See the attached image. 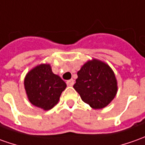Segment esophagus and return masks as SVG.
Wrapping results in <instances>:
<instances>
[{"label":"esophagus","mask_w":145,"mask_h":145,"mask_svg":"<svg viewBox=\"0 0 145 145\" xmlns=\"http://www.w3.org/2000/svg\"><path fill=\"white\" fill-rule=\"evenodd\" d=\"M67 86H72L74 85V80H73V79H70V80L67 81Z\"/></svg>","instance_id":"obj_1"}]
</instances>
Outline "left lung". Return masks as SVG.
<instances>
[{
    "label": "left lung",
    "instance_id": "obj_1",
    "mask_svg": "<svg viewBox=\"0 0 145 145\" xmlns=\"http://www.w3.org/2000/svg\"><path fill=\"white\" fill-rule=\"evenodd\" d=\"M74 88L82 100L95 110L107 106L117 94L118 82L113 70L100 60H90L81 67Z\"/></svg>",
    "mask_w": 145,
    "mask_h": 145
}]
</instances>
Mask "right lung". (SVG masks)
<instances>
[{"label":"right lung","instance_id":"obj_1","mask_svg":"<svg viewBox=\"0 0 145 145\" xmlns=\"http://www.w3.org/2000/svg\"><path fill=\"white\" fill-rule=\"evenodd\" d=\"M66 87L64 81L52 72L49 64L36 66L24 78V88L29 101L44 110L56 106Z\"/></svg>","mask_w":145,"mask_h":145}]
</instances>
